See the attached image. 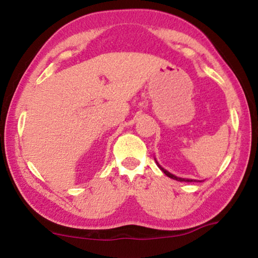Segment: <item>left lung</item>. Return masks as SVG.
Instances as JSON below:
<instances>
[{
	"mask_svg": "<svg viewBox=\"0 0 258 258\" xmlns=\"http://www.w3.org/2000/svg\"><path fill=\"white\" fill-rule=\"evenodd\" d=\"M156 163H157V165H158V167H159V169L163 171V172L166 174L167 177H170V178H172V179H174V180H178V181H192V179H185V178H179V177H176L174 176V174H172V173H170L169 171H166L164 169V167H161L159 164H158V161L156 160Z\"/></svg>",
	"mask_w": 258,
	"mask_h": 258,
	"instance_id": "left-lung-1",
	"label": "left lung"
}]
</instances>
